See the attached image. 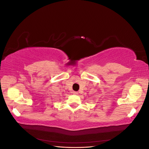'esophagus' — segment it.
Instances as JSON below:
<instances>
[{
  "mask_svg": "<svg viewBox=\"0 0 149 149\" xmlns=\"http://www.w3.org/2000/svg\"><path fill=\"white\" fill-rule=\"evenodd\" d=\"M73 94H78V93L76 92V91H73Z\"/></svg>",
  "mask_w": 149,
  "mask_h": 149,
  "instance_id": "obj_1",
  "label": "esophagus"
}]
</instances>
